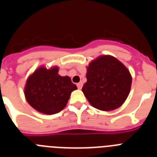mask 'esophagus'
Here are the masks:
<instances>
[{"label": "esophagus", "mask_w": 157, "mask_h": 157, "mask_svg": "<svg viewBox=\"0 0 157 157\" xmlns=\"http://www.w3.org/2000/svg\"><path fill=\"white\" fill-rule=\"evenodd\" d=\"M77 87L78 89H79V90H81L82 87V82H78L77 84Z\"/></svg>", "instance_id": "1"}]
</instances>
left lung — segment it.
Masks as SVG:
<instances>
[{"instance_id":"8db88e82","label":"left lung","mask_w":157,"mask_h":157,"mask_svg":"<svg viewBox=\"0 0 157 157\" xmlns=\"http://www.w3.org/2000/svg\"><path fill=\"white\" fill-rule=\"evenodd\" d=\"M86 78L82 90L84 95L95 109L107 112L125 102L132 82L128 69L109 55L99 56L90 63Z\"/></svg>"}]
</instances>
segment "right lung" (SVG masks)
I'll list each match as a JSON object with an SVG mask.
<instances>
[{"mask_svg":"<svg viewBox=\"0 0 157 157\" xmlns=\"http://www.w3.org/2000/svg\"><path fill=\"white\" fill-rule=\"evenodd\" d=\"M58 71V67L50 69L40 67L27 80L26 100L32 108L43 114H56L63 110L71 92L77 89L70 77L60 76Z\"/></svg>","mask_w":157,"mask_h":157,"instance_id":"1","label":"right lung"}]
</instances>
